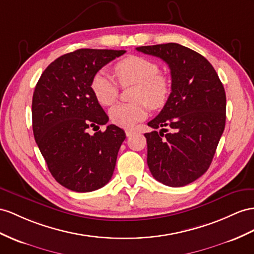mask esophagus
Here are the masks:
<instances>
[{"label":"esophagus","mask_w":254,"mask_h":254,"mask_svg":"<svg viewBox=\"0 0 254 254\" xmlns=\"http://www.w3.org/2000/svg\"><path fill=\"white\" fill-rule=\"evenodd\" d=\"M134 133H135V129H133V128H127V129H126L127 136H131V135H133Z\"/></svg>","instance_id":"obj_1"}]
</instances>
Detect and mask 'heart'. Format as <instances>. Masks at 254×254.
<instances>
[{
	"label": "heart",
	"instance_id": "obj_1",
	"mask_svg": "<svg viewBox=\"0 0 254 254\" xmlns=\"http://www.w3.org/2000/svg\"><path fill=\"white\" fill-rule=\"evenodd\" d=\"M117 81L121 87L135 86L128 104H118L109 110L110 119L117 126L129 127L146 118L148 106L160 109L171 92L168 77L160 73V65L138 56H128L114 66ZM91 90L101 105L109 106L117 100L119 87L106 71H99L91 81Z\"/></svg>",
	"mask_w": 254,
	"mask_h": 254
}]
</instances>
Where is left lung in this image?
I'll list each match as a JSON object with an SVG mask.
<instances>
[{
    "instance_id": "8db88e82",
    "label": "left lung",
    "mask_w": 254,
    "mask_h": 254,
    "mask_svg": "<svg viewBox=\"0 0 254 254\" xmlns=\"http://www.w3.org/2000/svg\"><path fill=\"white\" fill-rule=\"evenodd\" d=\"M158 57L171 69L172 92L161 113L148 122L147 163L168 187H184L209 168L225 127L226 96L206 58L176 43L136 48ZM162 127L158 132L156 128ZM172 129L171 132L165 128ZM167 131V133L165 132Z\"/></svg>"
}]
</instances>
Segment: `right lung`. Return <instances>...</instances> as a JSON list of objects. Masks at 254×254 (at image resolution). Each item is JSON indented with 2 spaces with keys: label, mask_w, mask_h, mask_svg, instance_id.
Segmentation results:
<instances>
[{
  "label": "right lung",
  "mask_w": 254,
  "mask_h": 254,
  "mask_svg": "<svg viewBox=\"0 0 254 254\" xmlns=\"http://www.w3.org/2000/svg\"><path fill=\"white\" fill-rule=\"evenodd\" d=\"M126 50L78 49L50 63L32 100V127L48 170L61 186L91 192L109 183L126 133L115 125L104 132L108 116L95 99L91 81L104 65Z\"/></svg>",
  "instance_id": "add662e5"
}]
</instances>
